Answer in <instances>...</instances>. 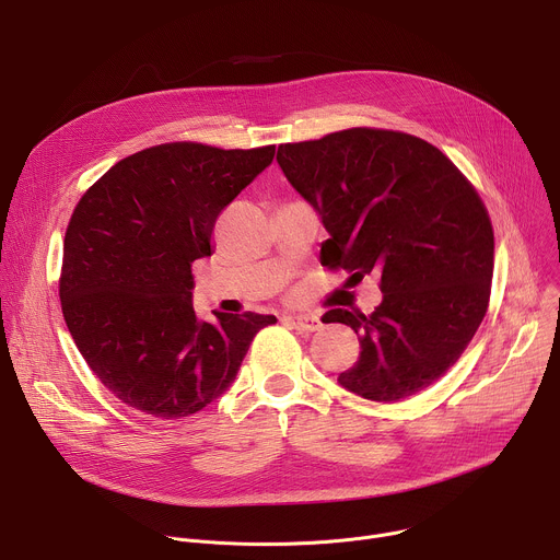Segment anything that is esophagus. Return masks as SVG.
Masks as SVG:
<instances>
[{"mask_svg": "<svg viewBox=\"0 0 560 560\" xmlns=\"http://www.w3.org/2000/svg\"><path fill=\"white\" fill-rule=\"evenodd\" d=\"M292 322H294V326H296L299 330H303V332H314V330L322 328V322H318V316H314V314H299V316H292Z\"/></svg>", "mask_w": 560, "mask_h": 560, "instance_id": "obj_1", "label": "esophagus"}]
</instances>
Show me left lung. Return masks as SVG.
Returning a JSON list of instances; mask_svg holds the SVG:
<instances>
[{
  "label": "left lung",
  "mask_w": 560,
  "mask_h": 560,
  "mask_svg": "<svg viewBox=\"0 0 560 560\" xmlns=\"http://www.w3.org/2000/svg\"><path fill=\"white\" fill-rule=\"evenodd\" d=\"M277 162L330 234L322 266L381 275L372 314L326 312V324L350 326L361 343L339 383L385 404L432 385L488 312L494 232L481 197L439 148L394 130L283 143Z\"/></svg>",
  "instance_id": "1"
}]
</instances>
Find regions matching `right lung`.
<instances>
[{
	"label": "right lung",
	"instance_id": "obj_1",
	"mask_svg": "<svg viewBox=\"0 0 560 560\" xmlns=\"http://www.w3.org/2000/svg\"><path fill=\"white\" fill-rule=\"evenodd\" d=\"M275 159V145H152L117 162L79 199L63 238L59 299L95 376L121 404L182 419L236 378L272 314L192 307V261L212 255L219 212Z\"/></svg>",
	"mask_w": 560,
	"mask_h": 560
}]
</instances>
